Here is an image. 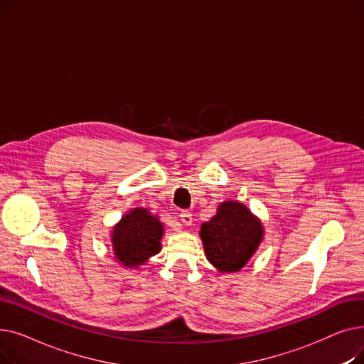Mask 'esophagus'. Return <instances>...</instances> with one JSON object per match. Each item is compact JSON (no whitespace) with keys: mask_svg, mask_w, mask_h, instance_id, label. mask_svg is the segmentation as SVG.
I'll use <instances>...</instances> for the list:
<instances>
[{"mask_svg":"<svg viewBox=\"0 0 364 364\" xmlns=\"http://www.w3.org/2000/svg\"><path fill=\"white\" fill-rule=\"evenodd\" d=\"M180 220L184 225H190L193 223V217H192V213L190 211H181L180 213Z\"/></svg>","mask_w":364,"mask_h":364,"instance_id":"obj_1","label":"esophagus"}]
</instances>
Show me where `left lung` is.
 Returning <instances> with one entry per match:
<instances>
[{
  "mask_svg": "<svg viewBox=\"0 0 364 364\" xmlns=\"http://www.w3.org/2000/svg\"><path fill=\"white\" fill-rule=\"evenodd\" d=\"M206 259L220 273H236L252 258L264 239L261 220L236 200L218 205L217 214L200 225Z\"/></svg>",
  "mask_w": 364,
  "mask_h": 364,
  "instance_id": "obj_1",
  "label": "left lung"
}]
</instances>
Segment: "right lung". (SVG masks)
<instances>
[{
	"label": "right lung",
	"instance_id": "add662e5",
	"mask_svg": "<svg viewBox=\"0 0 364 364\" xmlns=\"http://www.w3.org/2000/svg\"><path fill=\"white\" fill-rule=\"evenodd\" d=\"M164 223L147 208H132L113 225L112 251L124 269H139L162 250Z\"/></svg>",
	"mask_w": 364,
	"mask_h": 364
}]
</instances>
